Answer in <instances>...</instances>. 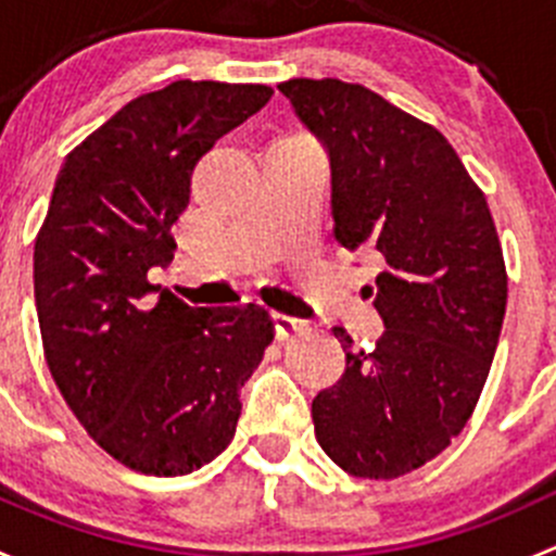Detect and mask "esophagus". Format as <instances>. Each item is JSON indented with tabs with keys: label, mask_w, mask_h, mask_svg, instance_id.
<instances>
[{
	"label": "esophagus",
	"mask_w": 556,
	"mask_h": 556,
	"mask_svg": "<svg viewBox=\"0 0 556 556\" xmlns=\"http://www.w3.org/2000/svg\"><path fill=\"white\" fill-rule=\"evenodd\" d=\"M274 330H277L279 339H290V336H295V333H304L306 325H304V319L277 312L274 314Z\"/></svg>",
	"instance_id": "obj_1"
}]
</instances>
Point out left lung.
I'll use <instances>...</instances> for the list:
<instances>
[{
  "label": "left lung",
  "instance_id": "8db88e82",
  "mask_svg": "<svg viewBox=\"0 0 556 556\" xmlns=\"http://www.w3.org/2000/svg\"><path fill=\"white\" fill-rule=\"evenodd\" d=\"M330 161L333 237L382 263L384 333L312 401L323 452L361 479H395L452 444L473 414L508 279L484 193L441 131L355 83H279Z\"/></svg>",
  "mask_w": 556,
  "mask_h": 556
}]
</instances>
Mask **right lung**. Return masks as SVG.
I'll return each instance as SVG.
<instances>
[{"label":"right lung","instance_id":"obj_1","mask_svg":"<svg viewBox=\"0 0 556 556\" xmlns=\"http://www.w3.org/2000/svg\"><path fill=\"white\" fill-rule=\"evenodd\" d=\"M271 93L177 80L117 110L55 177L35 244L45 361L88 435L139 473L185 476L226 450L274 339L263 306L195 309L148 279L172 261L201 155Z\"/></svg>","mask_w":556,"mask_h":556}]
</instances>
